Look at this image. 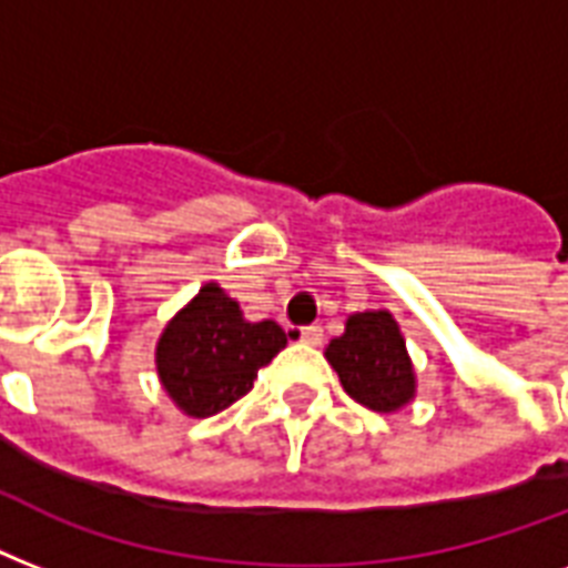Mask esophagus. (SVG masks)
Listing matches in <instances>:
<instances>
[{"mask_svg":"<svg viewBox=\"0 0 568 568\" xmlns=\"http://www.w3.org/2000/svg\"><path fill=\"white\" fill-rule=\"evenodd\" d=\"M301 342H303V345L318 347L321 342H324V329H321V327H303L301 329Z\"/></svg>","mask_w":568,"mask_h":568,"instance_id":"esophagus-1","label":"esophagus"}]
</instances>
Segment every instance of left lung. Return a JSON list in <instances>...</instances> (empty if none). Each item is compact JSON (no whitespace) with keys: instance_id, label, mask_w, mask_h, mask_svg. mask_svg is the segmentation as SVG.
Masks as SVG:
<instances>
[{"instance_id":"left-lung-1","label":"left lung","mask_w":568,"mask_h":568,"mask_svg":"<svg viewBox=\"0 0 568 568\" xmlns=\"http://www.w3.org/2000/svg\"><path fill=\"white\" fill-rule=\"evenodd\" d=\"M324 356L336 368L347 395L374 413H397L415 400V365L388 310L347 315L345 333L329 338Z\"/></svg>"}]
</instances>
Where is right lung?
<instances>
[{
	"label": "right lung",
	"instance_id": "obj_1",
	"mask_svg": "<svg viewBox=\"0 0 568 568\" xmlns=\"http://www.w3.org/2000/svg\"><path fill=\"white\" fill-rule=\"evenodd\" d=\"M288 345L276 321H247L217 283L164 324L155 342V372L176 409L191 418L221 413L253 388L258 368Z\"/></svg>",
	"mask_w": 568,
	"mask_h": 568
}]
</instances>
